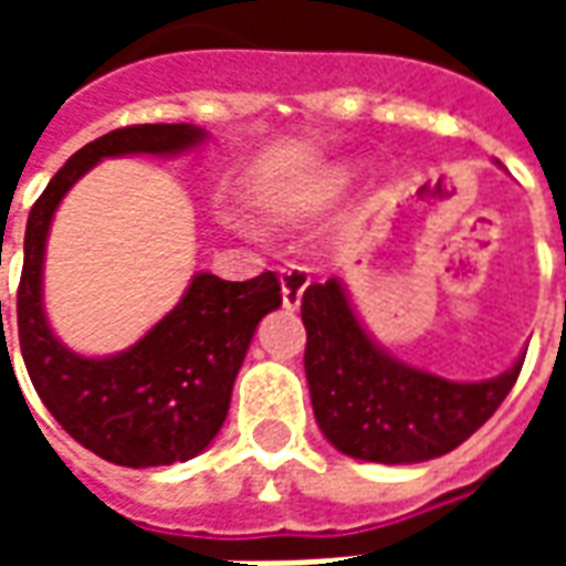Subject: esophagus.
Returning a JSON list of instances; mask_svg holds the SVG:
<instances>
[{
	"label": "esophagus",
	"mask_w": 566,
	"mask_h": 566,
	"mask_svg": "<svg viewBox=\"0 0 566 566\" xmlns=\"http://www.w3.org/2000/svg\"><path fill=\"white\" fill-rule=\"evenodd\" d=\"M279 282H282V303L284 308H300V303H303V294H306L308 287V270L306 266H296V263H291V266H284L282 275H279Z\"/></svg>",
	"instance_id": "esophagus-1"
}]
</instances>
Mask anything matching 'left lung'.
<instances>
[{"mask_svg": "<svg viewBox=\"0 0 566 566\" xmlns=\"http://www.w3.org/2000/svg\"><path fill=\"white\" fill-rule=\"evenodd\" d=\"M306 381L333 449L369 463H421L458 449L497 412L524 355L494 379L454 381L394 357L367 331L343 279L303 294Z\"/></svg>", "mask_w": 566, "mask_h": 566, "instance_id": "1", "label": "left lung"}]
</instances>
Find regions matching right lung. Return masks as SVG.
I'll return each instance as SVG.
<instances>
[{
    "mask_svg": "<svg viewBox=\"0 0 566 566\" xmlns=\"http://www.w3.org/2000/svg\"><path fill=\"white\" fill-rule=\"evenodd\" d=\"M202 142H209V133L193 124L115 129L69 157L27 221L18 291L23 364L69 437L117 467H169L209 449L227 418L233 381L258 324L282 306V287L272 272L248 282L193 272L181 300L139 343L91 357L72 352L44 312L48 235L60 202L96 163L129 154L178 157Z\"/></svg>",
    "mask_w": 566,
    "mask_h": 566,
    "instance_id": "add662e5",
    "label": "right lung"
}]
</instances>
